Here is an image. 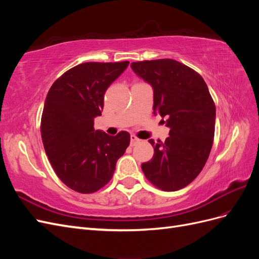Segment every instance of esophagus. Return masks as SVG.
<instances>
[{"label":"esophagus","mask_w":259,"mask_h":259,"mask_svg":"<svg viewBox=\"0 0 259 259\" xmlns=\"http://www.w3.org/2000/svg\"><path fill=\"white\" fill-rule=\"evenodd\" d=\"M140 142V139L137 137V136H135V135H131V145L132 146H135L137 143H139Z\"/></svg>","instance_id":"34e87169"}]
</instances>
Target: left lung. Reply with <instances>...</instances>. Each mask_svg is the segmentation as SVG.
I'll return each instance as SVG.
<instances>
[{
  "mask_svg": "<svg viewBox=\"0 0 259 259\" xmlns=\"http://www.w3.org/2000/svg\"><path fill=\"white\" fill-rule=\"evenodd\" d=\"M134 72L153 88V113L166 117L169 136L149 140L153 158L142 164L146 178L163 191L192 183L208 159L215 133L216 108L203 77L174 59L132 62Z\"/></svg>",
  "mask_w": 259,
  "mask_h": 259,
  "instance_id": "8db88e82",
  "label": "left lung"
}]
</instances>
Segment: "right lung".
<instances>
[{
	"label": "right lung",
	"mask_w": 259,
	"mask_h": 259,
	"mask_svg": "<svg viewBox=\"0 0 259 259\" xmlns=\"http://www.w3.org/2000/svg\"><path fill=\"white\" fill-rule=\"evenodd\" d=\"M128 64H80L58 77L46 96L41 119L45 152L58 178L76 192L93 193L106 186L130 146L127 132L110 136L94 128L107 89Z\"/></svg>",
	"instance_id": "obj_1"
}]
</instances>
